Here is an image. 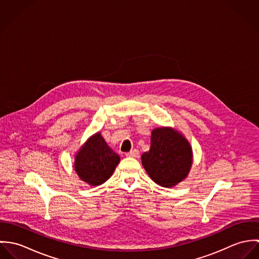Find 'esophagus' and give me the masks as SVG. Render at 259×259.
Returning <instances> with one entry per match:
<instances>
[{
    "label": "esophagus",
    "mask_w": 259,
    "mask_h": 259,
    "mask_svg": "<svg viewBox=\"0 0 259 259\" xmlns=\"http://www.w3.org/2000/svg\"><path fill=\"white\" fill-rule=\"evenodd\" d=\"M126 156H130V157H139L140 156V152L138 149H134V150H131L130 152H126L125 153Z\"/></svg>",
    "instance_id": "esophagus-1"
}]
</instances>
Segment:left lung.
<instances>
[{"label":"left lung","mask_w":259,"mask_h":259,"mask_svg":"<svg viewBox=\"0 0 259 259\" xmlns=\"http://www.w3.org/2000/svg\"><path fill=\"white\" fill-rule=\"evenodd\" d=\"M193 162L192 148L185 136L170 126L151 131L150 148L142 155L148 177L162 187H174L187 178Z\"/></svg>","instance_id":"left-lung-1"}]
</instances>
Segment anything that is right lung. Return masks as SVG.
Wrapping results in <instances>:
<instances>
[{"label": "right lung", "instance_id": "add662e5", "mask_svg": "<svg viewBox=\"0 0 259 259\" xmlns=\"http://www.w3.org/2000/svg\"><path fill=\"white\" fill-rule=\"evenodd\" d=\"M120 157L111 149L100 132L91 136L74 154V171L79 180L91 186L106 183Z\"/></svg>", "mask_w": 259, "mask_h": 259}]
</instances>
